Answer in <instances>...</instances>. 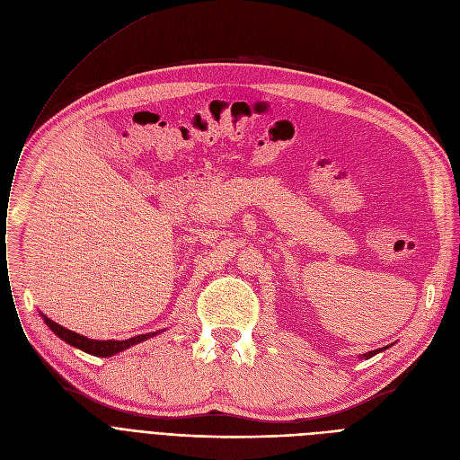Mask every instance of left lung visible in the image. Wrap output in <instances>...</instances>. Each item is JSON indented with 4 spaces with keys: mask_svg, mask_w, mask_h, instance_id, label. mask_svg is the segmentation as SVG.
<instances>
[{
    "mask_svg": "<svg viewBox=\"0 0 460 460\" xmlns=\"http://www.w3.org/2000/svg\"><path fill=\"white\" fill-rule=\"evenodd\" d=\"M388 347H392V345H386V347H383V349H376V350H369V353H364V355H360V358H371V357H375V355H379L381 350H385V349H388Z\"/></svg>",
    "mask_w": 460,
    "mask_h": 460,
    "instance_id": "left-lung-1",
    "label": "left lung"
}]
</instances>
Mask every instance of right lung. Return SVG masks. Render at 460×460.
Listing matches in <instances>:
<instances>
[{"label": "right lung", "instance_id": "1", "mask_svg": "<svg viewBox=\"0 0 460 460\" xmlns=\"http://www.w3.org/2000/svg\"><path fill=\"white\" fill-rule=\"evenodd\" d=\"M40 315H42L46 325L49 327V331H51L53 334H56V336H59L63 341H66L68 345H72V347H75V349L85 350V353H89V355H93V357H102V358H103V357H113V355H117V353H122V350L129 349L131 345H137V343H141V341H145V340H150V338L157 336L159 332L165 331V329H164V331H155V332H146V334L133 336V338H129V340H91V338H87V336H81V334H77V332H74V331H68V329L58 325L56 321H51V319L46 317L44 314H40Z\"/></svg>", "mask_w": 460, "mask_h": 460}]
</instances>
